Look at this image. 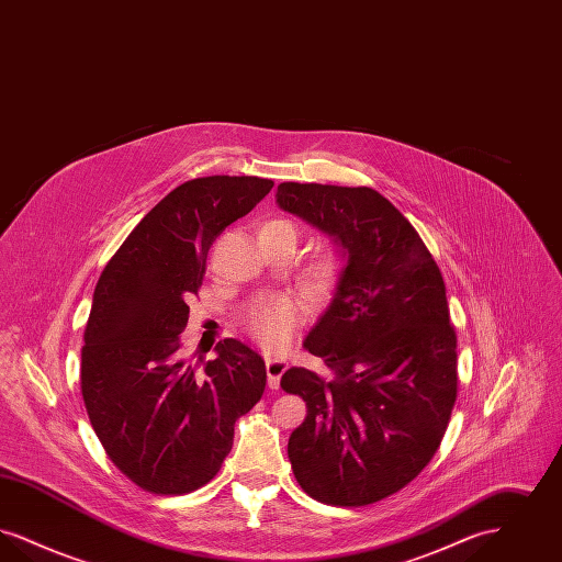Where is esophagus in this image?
<instances>
[{
    "label": "esophagus",
    "instance_id": "obj_1",
    "mask_svg": "<svg viewBox=\"0 0 562 562\" xmlns=\"http://www.w3.org/2000/svg\"><path fill=\"white\" fill-rule=\"evenodd\" d=\"M266 369H268L269 390H278L282 374L286 373V369H289V362L282 358H268Z\"/></svg>",
    "mask_w": 562,
    "mask_h": 562
}]
</instances>
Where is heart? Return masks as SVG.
<instances>
[{
  "mask_svg": "<svg viewBox=\"0 0 562 562\" xmlns=\"http://www.w3.org/2000/svg\"><path fill=\"white\" fill-rule=\"evenodd\" d=\"M291 229L296 234L293 223L284 218H273L261 225V229ZM303 321V307L289 299H280L268 305L257 307L248 318L250 335L271 351L286 348L293 339L299 324Z\"/></svg>",
  "mask_w": 562,
  "mask_h": 562,
  "instance_id": "1",
  "label": "heart"
}]
</instances>
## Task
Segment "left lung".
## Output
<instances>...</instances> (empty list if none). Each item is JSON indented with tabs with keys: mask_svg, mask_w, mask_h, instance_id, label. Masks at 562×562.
<instances>
[{
	"mask_svg": "<svg viewBox=\"0 0 562 562\" xmlns=\"http://www.w3.org/2000/svg\"><path fill=\"white\" fill-rule=\"evenodd\" d=\"M276 204L333 238L344 259L303 341L328 374L293 367L280 381L307 404L289 438L294 479L322 504L369 506L428 465L451 419L457 337L445 280L374 189L280 183Z\"/></svg>",
	"mask_w": 562,
	"mask_h": 562,
	"instance_id": "8db88e82",
	"label": "left lung"
}]
</instances>
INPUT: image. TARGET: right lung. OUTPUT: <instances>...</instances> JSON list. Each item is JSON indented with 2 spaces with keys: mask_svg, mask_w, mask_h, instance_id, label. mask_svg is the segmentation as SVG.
Segmentation results:
<instances>
[{
  "mask_svg": "<svg viewBox=\"0 0 562 562\" xmlns=\"http://www.w3.org/2000/svg\"><path fill=\"white\" fill-rule=\"evenodd\" d=\"M273 188L204 177L172 189L103 269L81 348V396L109 459L140 488L191 493L214 479L234 426L261 401L266 362L238 339L193 362L181 333L209 248Z\"/></svg>",
  "mask_w": 562,
  "mask_h": 562,
  "instance_id": "obj_1",
  "label": "right lung"
}]
</instances>
